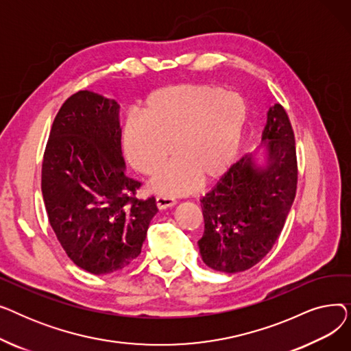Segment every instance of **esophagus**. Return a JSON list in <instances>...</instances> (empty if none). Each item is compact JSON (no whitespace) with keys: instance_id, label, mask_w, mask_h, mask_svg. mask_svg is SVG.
Returning a JSON list of instances; mask_svg holds the SVG:
<instances>
[{"instance_id":"esophagus-1","label":"esophagus","mask_w":351,"mask_h":351,"mask_svg":"<svg viewBox=\"0 0 351 351\" xmlns=\"http://www.w3.org/2000/svg\"><path fill=\"white\" fill-rule=\"evenodd\" d=\"M176 205V200L171 196H166V195H158L156 196V206L158 209H166V208H172Z\"/></svg>"}]
</instances>
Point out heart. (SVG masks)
<instances>
[{"label":"heart","mask_w":351,"mask_h":351,"mask_svg":"<svg viewBox=\"0 0 351 351\" xmlns=\"http://www.w3.org/2000/svg\"><path fill=\"white\" fill-rule=\"evenodd\" d=\"M246 115L243 98L222 86L163 88L147 101L146 119L128 117L125 151L143 175L156 173L173 152L176 159L152 180L151 188L163 195L186 193L197 179L206 183L226 172L239 151Z\"/></svg>","instance_id":"obj_1"}]
</instances>
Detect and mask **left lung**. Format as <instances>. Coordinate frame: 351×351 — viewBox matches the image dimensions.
Instances as JSON below:
<instances>
[{
	"label": "left lung",
	"instance_id": "8db88e82",
	"mask_svg": "<svg viewBox=\"0 0 351 351\" xmlns=\"http://www.w3.org/2000/svg\"><path fill=\"white\" fill-rule=\"evenodd\" d=\"M262 141L263 166L245 155L200 200L205 233L197 245L213 270L237 273L259 263L278 241L296 196V143L280 104L269 109Z\"/></svg>",
	"mask_w": 351,
	"mask_h": 351
}]
</instances>
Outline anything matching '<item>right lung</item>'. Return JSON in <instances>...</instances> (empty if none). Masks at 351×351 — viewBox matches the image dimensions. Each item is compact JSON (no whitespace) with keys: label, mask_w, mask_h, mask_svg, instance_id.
Listing matches in <instances>:
<instances>
[{"label":"right lung","mask_w":351,"mask_h":351,"mask_svg":"<svg viewBox=\"0 0 351 351\" xmlns=\"http://www.w3.org/2000/svg\"><path fill=\"white\" fill-rule=\"evenodd\" d=\"M121 151L119 105L90 90L71 95L53 119L41 189L49 225L69 259L92 274L125 269L141 253L158 208L135 197Z\"/></svg>","instance_id":"right-lung-1"}]
</instances>
